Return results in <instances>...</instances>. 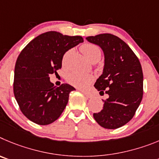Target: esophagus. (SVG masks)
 <instances>
[{"instance_id":"obj_1","label":"esophagus","mask_w":159,"mask_h":159,"mask_svg":"<svg viewBox=\"0 0 159 159\" xmlns=\"http://www.w3.org/2000/svg\"><path fill=\"white\" fill-rule=\"evenodd\" d=\"M81 92L82 93L84 94V95H85L87 98H91V97H93L92 94L89 93H88V92H86V91H83V90H81Z\"/></svg>"}]
</instances>
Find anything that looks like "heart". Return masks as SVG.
I'll list each match as a JSON object with an SVG mask.
<instances>
[{
  "mask_svg": "<svg viewBox=\"0 0 159 159\" xmlns=\"http://www.w3.org/2000/svg\"><path fill=\"white\" fill-rule=\"evenodd\" d=\"M80 50L85 55V58L90 61L91 62H97L101 58L102 52H101V48L97 45L90 43H84L80 47ZM70 51H67L64 55L63 61H65L67 55H69ZM94 78L92 74H83L77 72H71L68 74L66 77L67 81L74 85V86L78 87V88H85L87 85H89L90 83L93 81Z\"/></svg>",
  "mask_w": 159,
  "mask_h": 159,
  "instance_id": "1",
  "label": "heart"
}]
</instances>
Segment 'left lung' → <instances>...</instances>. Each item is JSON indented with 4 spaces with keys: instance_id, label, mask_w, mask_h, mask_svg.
I'll use <instances>...</instances> for the list:
<instances>
[{
    "instance_id": "8db88e82",
    "label": "left lung",
    "mask_w": 159,
    "mask_h": 159,
    "mask_svg": "<svg viewBox=\"0 0 159 159\" xmlns=\"http://www.w3.org/2000/svg\"><path fill=\"white\" fill-rule=\"evenodd\" d=\"M104 51L103 74L95 88L108 95L103 109L93 113L98 124L116 129L129 122L139 106L143 94V74L139 60L125 42L111 34L85 38Z\"/></svg>"
}]
</instances>
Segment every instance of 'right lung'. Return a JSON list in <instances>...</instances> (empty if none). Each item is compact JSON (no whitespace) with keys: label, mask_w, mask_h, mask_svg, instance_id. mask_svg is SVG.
I'll return each instance as SVG.
<instances>
[{"label":"right lung","mask_w":159,"mask_h":159,"mask_svg":"<svg viewBox=\"0 0 159 159\" xmlns=\"http://www.w3.org/2000/svg\"><path fill=\"white\" fill-rule=\"evenodd\" d=\"M82 42L81 36L48 31L22 50L16 62L13 92L20 111L28 120L48 125L62 113L70 93L75 89L68 84L55 86L49 76L62 68L64 54Z\"/></svg>","instance_id":"1"}]
</instances>
